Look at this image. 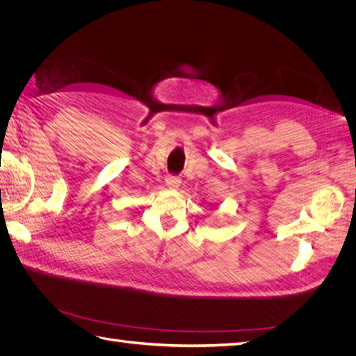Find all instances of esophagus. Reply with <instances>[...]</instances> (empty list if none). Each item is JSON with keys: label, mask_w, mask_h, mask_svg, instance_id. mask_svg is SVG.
I'll use <instances>...</instances> for the list:
<instances>
[{"label": "esophagus", "mask_w": 356, "mask_h": 356, "mask_svg": "<svg viewBox=\"0 0 356 356\" xmlns=\"http://www.w3.org/2000/svg\"><path fill=\"white\" fill-rule=\"evenodd\" d=\"M166 184L169 188H178L181 186V178L175 177V175H169L166 178Z\"/></svg>", "instance_id": "1"}]
</instances>
